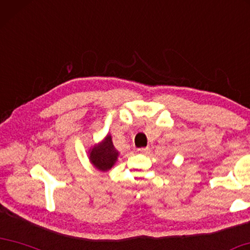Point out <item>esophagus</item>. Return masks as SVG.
<instances>
[{
  "mask_svg": "<svg viewBox=\"0 0 250 250\" xmlns=\"http://www.w3.org/2000/svg\"><path fill=\"white\" fill-rule=\"evenodd\" d=\"M149 151H150V149L148 148V146H146V148H140V149H138V152L142 153V154H146Z\"/></svg>",
  "mask_w": 250,
  "mask_h": 250,
  "instance_id": "obj_1",
  "label": "esophagus"
}]
</instances>
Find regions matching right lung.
Returning <instances> with one entry per match:
<instances>
[{
    "label": "right lung",
    "instance_id": "1",
    "mask_svg": "<svg viewBox=\"0 0 250 250\" xmlns=\"http://www.w3.org/2000/svg\"><path fill=\"white\" fill-rule=\"evenodd\" d=\"M89 160L99 171L105 172L116 165L119 157V151L114 148L112 138L106 134L104 139L99 144L91 146L89 150Z\"/></svg>",
    "mask_w": 250,
    "mask_h": 250
}]
</instances>
